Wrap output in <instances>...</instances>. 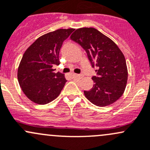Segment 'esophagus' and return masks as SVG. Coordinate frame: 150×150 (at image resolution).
Returning <instances> with one entry per match:
<instances>
[{
  "mask_svg": "<svg viewBox=\"0 0 150 150\" xmlns=\"http://www.w3.org/2000/svg\"><path fill=\"white\" fill-rule=\"evenodd\" d=\"M73 78H78V79H81L83 78V75H78V74H73Z\"/></svg>",
  "mask_w": 150,
  "mask_h": 150,
  "instance_id": "34e87169",
  "label": "esophagus"
}]
</instances>
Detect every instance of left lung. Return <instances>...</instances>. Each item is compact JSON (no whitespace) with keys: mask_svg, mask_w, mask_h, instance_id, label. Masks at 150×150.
<instances>
[{"mask_svg":"<svg viewBox=\"0 0 150 150\" xmlns=\"http://www.w3.org/2000/svg\"><path fill=\"white\" fill-rule=\"evenodd\" d=\"M70 39L86 50L97 73L92 78L93 88L84 91L86 97L97 106L114 103L124 93L128 78L122 52L110 38L94 28L76 29Z\"/></svg>","mask_w":150,"mask_h":150,"instance_id":"obj_1","label":"left lung"}]
</instances>
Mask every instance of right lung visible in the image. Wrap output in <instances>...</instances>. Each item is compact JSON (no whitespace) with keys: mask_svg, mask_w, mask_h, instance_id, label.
<instances>
[{"mask_svg":"<svg viewBox=\"0 0 150 150\" xmlns=\"http://www.w3.org/2000/svg\"><path fill=\"white\" fill-rule=\"evenodd\" d=\"M74 29H57L39 37L23 54L18 68V80L23 93L37 104H47L58 97L67 80L60 72L59 54L63 42Z\"/></svg>","mask_w":150,"mask_h":150,"instance_id":"1","label":"right lung"}]
</instances>
